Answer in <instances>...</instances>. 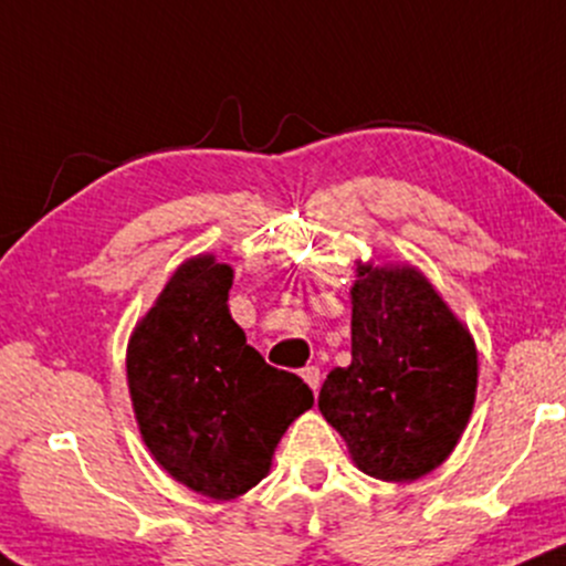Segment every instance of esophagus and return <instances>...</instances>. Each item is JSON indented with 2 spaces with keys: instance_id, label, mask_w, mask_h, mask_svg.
I'll use <instances>...</instances> for the list:
<instances>
[{
  "instance_id": "obj_1",
  "label": "esophagus",
  "mask_w": 566,
  "mask_h": 566,
  "mask_svg": "<svg viewBox=\"0 0 566 566\" xmlns=\"http://www.w3.org/2000/svg\"><path fill=\"white\" fill-rule=\"evenodd\" d=\"M302 379L313 387V392H317V387H321V368L317 366H307L302 368Z\"/></svg>"
}]
</instances>
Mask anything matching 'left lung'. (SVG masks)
Here are the masks:
<instances>
[{
	"label": "left lung",
	"instance_id": "obj_1",
	"mask_svg": "<svg viewBox=\"0 0 566 566\" xmlns=\"http://www.w3.org/2000/svg\"><path fill=\"white\" fill-rule=\"evenodd\" d=\"M353 364L317 396L360 471L415 481L436 471L471 420L479 382L473 336L415 266H358Z\"/></svg>",
	"mask_w": 566,
	"mask_h": 566
}]
</instances>
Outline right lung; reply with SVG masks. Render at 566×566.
<instances>
[{"mask_svg": "<svg viewBox=\"0 0 566 566\" xmlns=\"http://www.w3.org/2000/svg\"><path fill=\"white\" fill-rule=\"evenodd\" d=\"M232 266L187 259L138 321L128 387L155 460L195 492L234 500L270 473L289 424L313 406L296 374L272 368L232 321Z\"/></svg>", "mask_w": 566, "mask_h": 566, "instance_id": "1", "label": "right lung"}]
</instances>
